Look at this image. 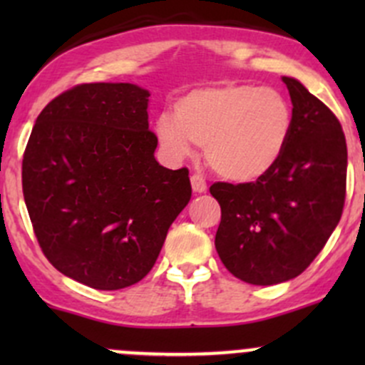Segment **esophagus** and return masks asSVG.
<instances>
[{"label": "esophagus", "instance_id": "esophagus-1", "mask_svg": "<svg viewBox=\"0 0 365 365\" xmlns=\"http://www.w3.org/2000/svg\"><path fill=\"white\" fill-rule=\"evenodd\" d=\"M190 183H192V190H194V192L201 194V192H205V190H206V182H205V178L201 175H192V176H190Z\"/></svg>", "mask_w": 365, "mask_h": 365}]
</instances>
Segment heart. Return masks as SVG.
I'll return each mask as SVG.
<instances>
[{
	"label": "heart",
	"mask_w": 365,
	"mask_h": 365,
	"mask_svg": "<svg viewBox=\"0 0 365 365\" xmlns=\"http://www.w3.org/2000/svg\"><path fill=\"white\" fill-rule=\"evenodd\" d=\"M293 130V109L275 88L230 83L196 88L162 113L155 132L175 159L203 146L210 168L222 178L247 183L267 175L284 153Z\"/></svg>",
	"instance_id": "1"
}]
</instances>
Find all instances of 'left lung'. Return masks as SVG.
Here are the masks:
<instances>
[{
  "label": "left lung",
  "instance_id": "8db88e82",
  "mask_svg": "<svg viewBox=\"0 0 365 365\" xmlns=\"http://www.w3.org/2000/svg\"><path fill=\"white\" fill-rule=\"evenodd\" d=\"M293 130L281 160L249 183L217 182L215 249L240 281L272 286L300 275L339 224L348 150L339 120L293 77H282Z\"/></svg>",
  "mask_w": 365,
  "mask_h": 365
}]
</instances>
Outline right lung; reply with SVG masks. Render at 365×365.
I'll use <instances>...</instances> for the list:
<instances>
[{"label": "right lung", "instance_id": "obj_1", "mask_svg": "<svg viewBox=\"0 0 365 365\" xmlns=\"http://www.w3.org/2000/svg\"><path fill=\"white\" fill-rule=\"evenodd\" d=\"M148 97L130 83L77 84L38 114L23 194L43 256L95 289H121L155 264L192 196L189 169L153 157Z\"/></svg>", "mask_w": 365, "mask_h": 365}]
</instances>
